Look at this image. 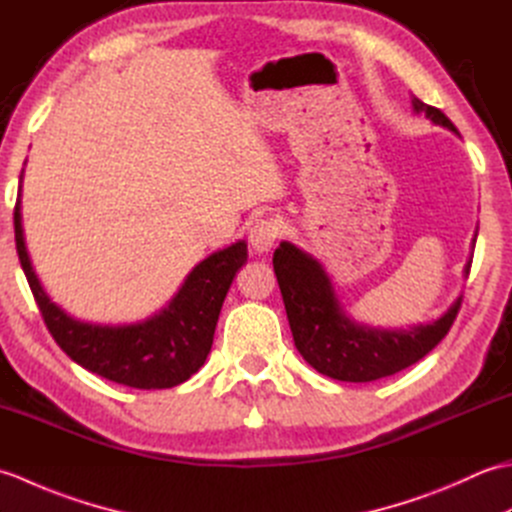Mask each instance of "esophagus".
<instances>
[{
	"label": "esophagus",
	"mask_w": 512,
	"mask_h": 512,
	"mask_svg": "<svg viewBox=\"0 0 512 512\" xmlns=\"http://www.w3.org/2000/svg\"><path fill=\"white\" fill-rule=\"evenodd\" d=\"M281 235V222L277 217H266V220H257L248 231V242L253 246L255 253H268L270 248Z\"/></svg>",
	"instance_id": "obj_1"
}]
</instances>
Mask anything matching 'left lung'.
<instances>
[{
    "label": "left lung",
    "instance_id": "8db88e82",
    "mask_svg": "<svg viewBox=\"0 0 512 512\" xmlns=\"http://www.w3.org/2000/svg\"><path fill=\"white\" fill-rule=\"evenodd\" d=\"M411 105L416 114H424L431 123L458 134L438 107L422 103L416 96ZM471 262L469 257L464 275H469ZM273 266L299 354L319 374L345 383H372L418 363L447 336L462 306V297H458L438 321L411 325L407 330L374 328L345 312L330 275L306 250L281 242L273 255Z\"/></svg>",
    "mask_w": 512,
    "mask_h": 512
}]
</instances>
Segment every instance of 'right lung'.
<instances>
[{
    "label": "right lung",
    "instance_id": "right-lung-1",
    "mask_svg": "<svg viewBox=\"0 0 512 512\" xmlns=\"http://www.w3.org/2000/svg\"><path fill=\"white\" fill-rule=\"evenodd\" d=\"M21 182L24 169L15 204L17 255L41 317L61 350L88 372L136 389H169L198 372L211 352L226 292L248 259L244 239L202 259L167 306L145 321H81L50 299L32 268L21 224Z\"/></svg>",
    "mask_w": 512,
    "mask_h": 512
}]
</instances>
